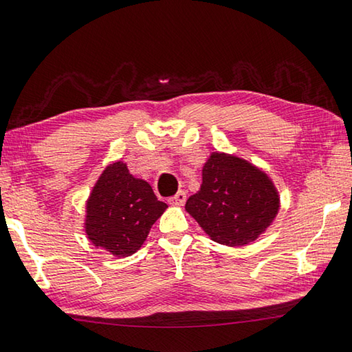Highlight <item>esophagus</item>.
<instances>
[{
	"label": "esophagus",
	"instance_id": "34e87169",
	"mask_svg": "<svg viewBox=\"0 0 352 352\" xmlns=\"http://www.w3.org/2000/svg\"><path fill=\"white\" fill-rule=\"evenodd\" d=\"M184 201H186V192L184 190H178L174 197L169 198L170 204H183Z\"/></svg>",
	"mask_w": 352,
	"mask_h": 352
}]
</instances>
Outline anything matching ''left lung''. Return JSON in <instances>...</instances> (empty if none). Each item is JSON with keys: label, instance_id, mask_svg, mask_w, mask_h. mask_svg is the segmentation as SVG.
Instances as JSON below:
<instances>
[{"label": "left lung", "instance_id": "left-lung-1", "mask_svg": "<svg viewBox=\"0 0 352 352\" xmlns=\"http://www.w3.org/2000/svg\"><path fill=\"white\" fill-rule=\"evenodd\" d=\"M278 194L265 172L245 160L215 154L203 166V183L186 210L214 241L243 246L254 241L278 212Z\"/></svg>", "mask_w": 352, "mask_h": 352}]
</instances>
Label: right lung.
<instances>
[{
	"mask_svg": "<svg viewBox=\"0 0 352 352\" xmlns=\"http://www.w3.org/2000/svg\"><path fill=\"white\" fill-rule=\"evenodd\" d=\"M168 204L121 162L107 166L87 200L86 234L117 257L137 252Z\"/></svg>",
	"mask_w": 352,
	"mask_h": 352,
	"instance_id": "1",
	"label": "right lung"
}]
</instances>
